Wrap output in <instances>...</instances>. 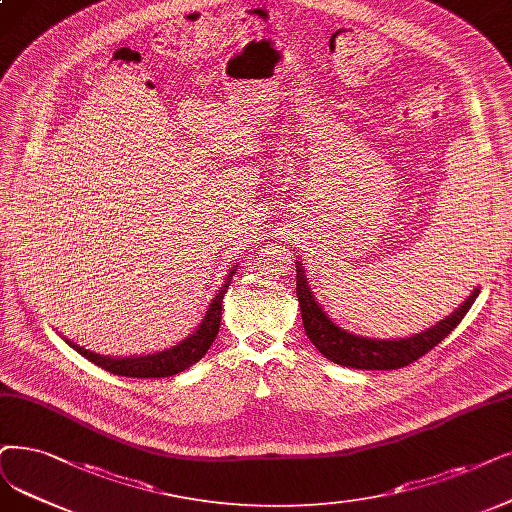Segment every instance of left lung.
I'll use <instances>...</instances> for the list:
<instances>
[{"label": "left lung", "mask_w": 512, "mask_h": 512, "mask_svg": "<svg viewBox=\"0 0 512 512\" xmlns=\"http://www.w3.org/2000/svg\"><path fill=\"white\" fill-rule=\"evenodd\" d=\"M296 269V296L306 336H309V340L317 346L323 357L344 367H355V370H399V367L418 361L447 334H452L454 327L464 319L475 298L479 296V290H475L460 304V309L456 313L433 325L431 330L420 332L412 338L372 340L349 334L336 327L330 321V317L321 311V306L315 302L313 292L309 290V285H306L302 267Z\"/></svg>", "instance_id": "1"}]
</instances>
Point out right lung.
<instances>
[{"label": "right lung", "instance_id": "right-lung-1", "mask_svg": "<svg viewBox=\"0 0 512 512\" xmlns=\"http://www.w3.org/2000/svg\"><path fill=\"white\" fill-rule=\"evenodd\" d=\"M235 269L231 271L229 279L224 281L222 288L218 290L216 298L210 302V309L203 317L201 325L195 330V334H191L185 342H180L178 346L170 351H163L157 355H147V357H126V359H111V357H102L96 353L86 351L84 346H77L73 342H69L73 349L81 355L90 359L92 363H96L102 370H107L115 376H128V378H163V376H174L182 370H187L193 363H197L203 355L208 353V349L212 346L218 327H220V315H222V298L229 290V283L233 279Z\"/></svg>", "mask_w": 512, "mask_h": 512}]
</instances>
